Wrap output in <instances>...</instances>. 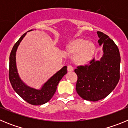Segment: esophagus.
I'll use <instances>...</instances> for the list:
<instances>
[{"mask_svg": "<svg viewBox=\"0 0 128 128\" xmlns=\"http://www.w3.org/2000/svg\"><path fill=\"white\" fill-rule=\"evenodd\" d=\"M73 70H74V68H73V66H72V65H68L67 70L68 71V72H72V71H73Z\"/></svg>", "mask_w": 128, "mask_h": 128, "instance_id": "obj_1", "label": "esophagus"}]
</instances>
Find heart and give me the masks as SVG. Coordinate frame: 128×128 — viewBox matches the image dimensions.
I'll return each instance as SVG.
<instances>
[{"label":"heart","mask_w":128,"mask_h":128,"mask_svg":"<svg viewBox=\"0 0 128 128\" xmlns=\"http://www.w3.org/2000/svg\"><path fill=\"white\" fill-rule=\"evenodd\" d=\"M95 46L93 43L88 42L83 39L76 40L69 46V51L71 54H76L75 58V62L77 63H86L94 52Z\"/></svg>","instance_id":"heart-1"}]
</instances>
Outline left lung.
<instances>
[{"mask_svg": "<svg viewBox=\"0 0 128 128\" xmlns=\"http://www.w3.org/2000/svg\"><path fill=\"white\" fill-rule=\"evenodd\" d=\"M99 46L103 54L100 60L94 58L89 65L78 66L74 72L78 76L76 89L84 100L98 101L114 90L120 79V56L116 44L108 36L98 31Z\"/></svg>", "mask_w": 128, "mask_h": 128, "instance_id": "left-lung-1", "label": "left lung"}]
</instances>
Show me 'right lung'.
<instances>
[{
	"label": "right lung",
	"mask_w": 128,
	"mask_h": 128,
	"mask_svg": "<svg viewBox=\"0 0 128 128\" xmlns=\"http://www.w3.org/2000/svg\"><path fill=\"white\" fill-rule=\"evenodd\" d=\"M31 30H29L30 31ZM27 32L24 34L14 44L10 56L9 78L11 86L18 95L26 102L32 105H42L50 100L55 94L57 86L64 75L67 73V66H64L46 81L40 89L29 86L20 79L16 64V52L18 46Z\"/></svg>",
	"instance_id": "add662e5"
}]
</instances>
